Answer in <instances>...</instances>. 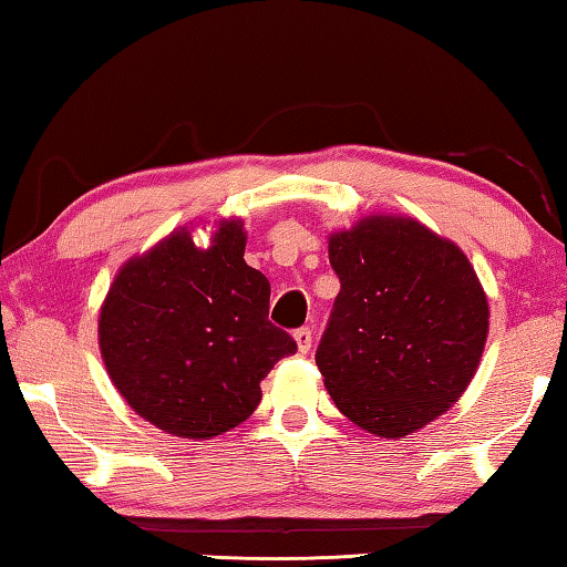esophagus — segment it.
Wrapping results in <instances>:
<instances>
[{"label":"esophagus","instance_id":"esophagus-1","mask_svg":"<svg viewBox=\"0 0 567 567\" xmlns=\"http://www.w3.org/2000/svg\"><path fill=\"white\" fill-rule=\"evenodd\" d=\"M292 338H295V342H297V350L300 352H307L312 348V330L310 328H300V330H295L292 332Z\"/></svg>","mask_w":567,"mask_h":567}]
</instances>
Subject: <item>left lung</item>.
Here are the masks:
<instances>
[{"label":"left lung","mask_w":567,"mask_h":567,"mask_svg":"<svg viewBox=\"0 0 567 567\" xmlns=\"http://www.w3.org/2000/svg\"><path fill=\"white\" fill-rule=\"evenodd\" d=\"M340 295L315 362L344 417L405 437L460 400L487 340V297L463 249L412 217L330 235Z\"/></svg>","instance_id":"8db88e82"}]
</instances>
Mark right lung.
I'll return each instance as SVG.
<instances>
[{"mask_svg":"<svg viewBox=\"0 0 567 567\" xmlns=\"http://www.w3.org/2000/svg\"><path fill=\"white\" fill-rule=\"evenodd\" d=\"M243 219L213 245L179 227L114 277L100 310V350L127 405L169 435L207 440L237 427L260 382L297 350L267 320L270 282L245 262Z\"/></svg>","mask_w":567,"mask_h":567,"instance_id":"obj_1","label":"right lung"}]
</instances>
